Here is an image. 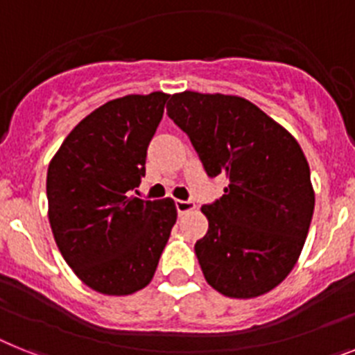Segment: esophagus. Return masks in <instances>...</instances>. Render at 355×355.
Listing matches in <instances>:
<instances>
[{"label": "esophagus", "instance_id": "esophagus-1", "mask_svg": "<svg viewBox=\"0 0 355 355\" xmlns=\"http://www.w3.org/2000/svg\"><path fill=\"white\" fill-rule=\"evenodd\" d=\"M175 205H177L178 214H186L189 213V211L195 209V204H193L191 200H177L175 202Z\"/></svg>", "mask_w": 355, "mask_h": 355}]
</instances>
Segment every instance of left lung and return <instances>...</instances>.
I'll list each match as a JSON object with an SVG mask.
<instances>
[{"label": "left lung", "instance_id": "left-lung-1", "mask_svg": "<svg viewBox=\"0 0 355 355\" xmlns=\"http://www.w3.org/2000/svg\"><path fill=\"white\" fill-rule=\"evenodd\" d=\"M168 115L187 133L205 173L229 182L220 200L202 205L209 229L195 252L205 282L236 300L269 293L296 265L314 213L302 148L236 95L175 94Z\"/></svg>", "mask_w": 355, "mask_h": 355}]
</instances>
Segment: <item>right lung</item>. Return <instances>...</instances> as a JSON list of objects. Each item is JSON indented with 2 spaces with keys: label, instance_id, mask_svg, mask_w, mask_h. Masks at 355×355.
Returning <instances> with one entry per match:
<instances>
[{
  "label": "right lung",
  "instance_id": "obj_1",
  "mask_svg": "<svg viewBox=\"0 0 355 355\" xmlns=\"http://www.w3.org/2000/svg\"><path fill=\"white\" fill-rule=\"evenodd\" d=\"M168 99L153 92L108 101L68 133L50 160L53 238L95 293L128 296L144 288L177 222L173 198L141 200L132 193L146 175V151Z\"/></svg>",
  "mask_w": 355,
  "mask_h": 355
}]
</instances>
